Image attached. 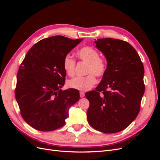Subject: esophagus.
Returning <instances> with one entry per match:
<instances>
[{
  "instance_id": "34e87169",
  "label": "esophagus",
  "mask_w": 160,
  "mask_h": 160,
  "mask_svg": "<svg viewBox=\"0 0 160 160\" xmlns=\"http://www.w3.org/2000/svg\"><path fill=\"white\" fill-rule=\"evenodd\" d=\"M80 97L82 98H84L85 97V93H83V92H80Z\"/></svg>"
}]
</instances>
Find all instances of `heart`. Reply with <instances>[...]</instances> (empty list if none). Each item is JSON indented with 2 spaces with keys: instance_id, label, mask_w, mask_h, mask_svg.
I'll use <instances>...</instances> for the list:
<instances>
[{
  "instance_id": "1",
  "label": "heart",
  "mask_w": 160,
  "mask_h": 160,
  "mask_svg": "<svg viewBox=\"0 0 160 160\" xmlns=\"http://www.w3.org/2000/svg\"><path fill=\"white\" fill-rule=\"evenodd\" d=\"M77 56L82 61L88 62L86 73L89 74L85 77H77L68 81V86L72 89L82 91H86L93 88L96 83L97 77H102L107 71L108 64L100 55L98 50L91 47H84L77 52ZM76 62L70 55H67L63 59L64 71L69 76L75 73Z\"/></svg>"
}]
</instances>
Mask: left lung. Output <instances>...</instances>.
<instances>
[{"label": "left lung", "instance_id": "8db88e82", "mask_svg": "<svg viewBox=\"0 0 160 160\" xmlns=\"http://www.w3.org/2000/svg\"><path fill=\"white\" fill-rule=\"evenodd\" d=\"M108 62L107 71L95 91L85 93L92 128L105 133L125 129L138 116L145 91L144 67L137 51L122 40H95Z\"/></svg>", "mask_w": 160, "mask_h": 160}]
</instances>
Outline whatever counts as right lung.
Segmentation results:
<instances>
[{"label":"right lung","mask_w":160,"mask_h":160,"mask_svg":"<svg viewBox=\"0 0 160 160\" xmlns=\"http://www.w3.org/2000/svg\"><path fill=\"white\" fill-rule=\"evenodd\" d=\"M83 40L62 36L42 39L27 53L18 69L15 98L24 120L32 128L50 132L63 126L69 109L79 99L75 89L65 84V57Z\"/></svg>","instance_id":"1"}]
</instances>
